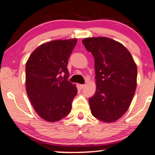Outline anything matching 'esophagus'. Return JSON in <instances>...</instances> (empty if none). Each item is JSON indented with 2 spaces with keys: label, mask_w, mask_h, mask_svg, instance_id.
Here are the masks:
<instances>
[{
  "label": "esophagus",
  "mask_w": 155,
  "mask_h": 155,
  "mask_svg": "<svg viewBox=\"0 0 155 155\" xmlns=\"http://www.w3.org/2000/svg\"><path fill=\"white\" fill-rule=\"evenodd\" d=\"M85 87V84H80V88L81 89H83V88Z\"/></svg>",
  "instance_id": "34e87169"
}]
</instances>
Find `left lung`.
<instances>
[{
    "label": "left lung",
    "instance_id": "8db88e82",
    "mask_svg": "<svg viewBox=\"0 0 155 155\" xmlns=\"http://www.w3.org/2000/svg\"><path fill=\"white\" fill-rule=\"evenodd\" d=\"M94 57L96 90L89 98L91 113L104 122L115 121L128 110L137 86V66L122 44L107 37L82 40Z\"/></svg>",
    "mask_w": 155,
    "mask_h": 155
}]
</instances>
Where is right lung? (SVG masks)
Segmentation results:
<instances>
[{
    "instance_id": "obj_1",
    "label": "right lung",
    "mask_w": 155,
    "mask_h": 155,
    "mask_svg": "<svg viewBox=\"0 0 155 155\" xmlns=\"http://www.w3.org/2000/svg\"><path fill=\"white\" fill-rule=\"evenodd\" d=\"M76 39L54 40L37 48L25 64V87L37 113L49 122L71 113L77 88L68 81V59Z\"/></svg>"
}]
</instances>
